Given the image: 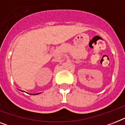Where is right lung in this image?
I'll list each match as a JSON object with an SVG mask.
<instances>
[{"label": "right lung", "instance_id": "right-lung-1", "mask_svg": "<svg viewBox=\"0 0 125 125\" xmlns=\"http://www.w3.org/2000/svg\"><path fill=\"white\" fill-rule=\"evenodd\" d=\"M40 93H36V94H33V95H38V94H40Z\"/></svg>", "mask_w": 125, "mask_h": 125}]
</instances>
